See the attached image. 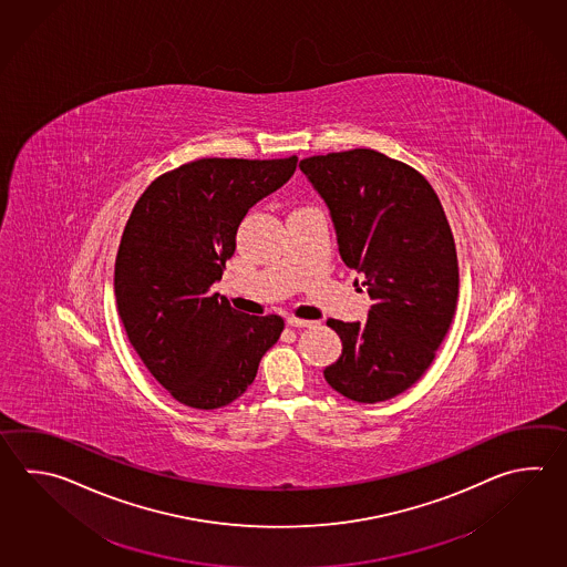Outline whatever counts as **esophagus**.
Returning a JSON list of instances; mask_svg holds the SVG:
<instances>
[{
  "instance_id": "1",
  "label": "esophagus",
  "mask_w": 567,
  "mask_h": 567,
  "mask_svg": "<svg viewBox=\"0 0 567 567\" xmlns=\"http://www.w3.org/2000/svg\"><path fill=\"white\" fill-rule=\"evenodd\" d=\"M287 324L290 327H309L311 321H305V319H297V317H287Z\"/></svg>"
}]
</instances>
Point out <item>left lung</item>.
I'll list each match as a JSON object with an SVG mask.
<instances>
[{"label": "left lung", "mask_w": 567, "mask_h": 567, "mask_svg": "<svg viewBox=\"0 0 567 567\" xmlns=\"http://www.w3.org/2000/svg\"><path fill=\"white\" fill-rule=\"evenodd\" d=\"M299 167L373 299L363 323L327 321L343 351L324 380L359 404L385 402L424 375L451 329L458 260L446 214L424 175L380 151L315 155Z\"/></svg>", "instance_id": "1"}]
</instances>
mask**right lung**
Segmentation results:
<instances>
[{"mask_svg": "<svg viewBox=\"0 0 567 567\" xmlns=\"http://www.w3.org/2000/svg\"><path fill=\"white\" fill-rule=\"evenodd\" d=\"M299 157L197 159L159 175L128 216L115 260L118 317L151 375L177 402L216 410L255 382L285 329L209 287L236 250L248 209L287 184Z\"/></svg>", "mask_w": 567, "mask_h": 567, "instance_id": "1", "label": "right lung"}]
</instances>
